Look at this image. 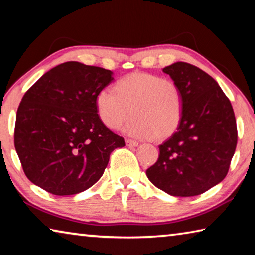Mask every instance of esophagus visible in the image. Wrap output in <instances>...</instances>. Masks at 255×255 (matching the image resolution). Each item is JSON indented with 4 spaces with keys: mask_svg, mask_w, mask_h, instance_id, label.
Here are the masks:
<instances>
[{
    "mask_svg": "<svg viewBox=\"0 0 255 255\" xmlns=\"http://www.w3.org/2000/svg\"><path fill=\"white\" fill-rule=\"evenodd\" d=\"M126 145L129 146V147H137L138 141L132 140V139H126Z\"/></svg>",
    "mask_w": 255,
    "mask_h": 255,
    "instance_id": "1",
    "label": "esophagus"
}]
</instances>
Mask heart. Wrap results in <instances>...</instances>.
Returning <instances> with one entry per match:
<instances>
[{
  "label": "heart",
  "mask_w": 255,
  "mask_h": 255,
  "mask_svg": "<svg viewBox=\"0 0 255 255\" xmlns=\"http://www.w3.org/2000/svg\"><path fill=\"white\" fill-rule=\"evenodd\" d=\"M99 118L108 128L122 126L132 137L162 141L178 130L183 112V98L174 81L149 73L135 72L120 79L116 91L105 88L98 92Z\"/></svg>",
  "instance_id": "obj_1"
}]
</instances>
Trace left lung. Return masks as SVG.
I'll return each instance as SVG.
<instances>
[{"label":"left lung","mask_w":255,"mask_h":255,"mask_svg":"<svg viewBox=\"0 0 255 255\" xmlns=\"http://www.w3.org/2000/svg\"><path fill=\"white\" fill-rule=\"evenodd\" d=\"M181 90L180 126L158 146L157 162L146 171L155 187L175 197L206 192L225 179L237 143L235 115L213 77L191 64L163 68Z\"/></svg>","instance_id":"1"}]
</instances>
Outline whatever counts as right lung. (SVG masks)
<instances>
[{
  "instance_id": "obj_1",
  "label": "right lung",
  "mask_w": 255,
  "mask_h": 255,
  "mask_svg": "<svg viewBox=\"0 0 255 255\" xmlns=\"http://www.w3.org/2000/svg\"><path fill=\"white\" fill-rule=\"evenodd\" d=\"M114 73L66 62L45 73L16 112L14 146L27 178L56 196L76 195L101 178L125 140L99 118L96 98Z\"/></svg>"
}]
</instances>
